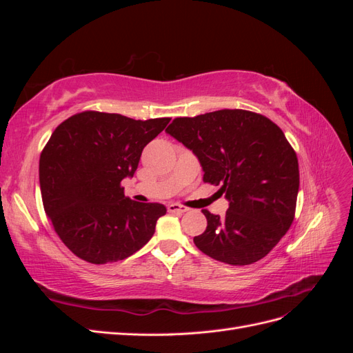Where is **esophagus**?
<instances>
[{"mask_svg":"<svg viewBox=\"0 0 353 353\" xmlns=\"http://www.w3.org/2000/svg\"><path fill=\"white\" fill-rule=\"evenodd\" d=\"M187 210H188L187 206L178 205V203H170V205H168V212L169 213H185Z\"/></svg>","mask_w":353,"mask_h":353,"instance_id":"obj_1","label":"esophagus"}]
</instances>
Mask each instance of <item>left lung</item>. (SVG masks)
I'll use <instances>...</instances> for the list:
<instances>
[{
    "mask_svg": "<svg viewBox=\"0 0 353 353\" xmlns=\"http://www.w3.org/2000/svg\"><path fill=\"white\" fill-rule=\"evenodd\" d=\"M166 132L197 156L203 181L221 185L230 201L223 218L203 210L208 227L194 237L197 249L228 265L265 258L290 228L299 191L297 156L280 126L223 109L176 117Z\"/></svg>",
    "mask_w": 353,
    "mask_h": 353,
    "instance_id": "obj_1",
    "label": "left lung"
}]
</instances>
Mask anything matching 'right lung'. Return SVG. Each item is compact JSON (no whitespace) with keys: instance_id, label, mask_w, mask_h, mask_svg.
<instances>
[{"instance_id":"obj_1","label":"right lung","mask_w":353,"mask_h":353,"mask_svg":"<svg viewBox=\"0 0 353 353\" xmlns=\"http://www.w3.org/2000/svg\"><path fill=\"white\" fill-rule=\"evenodd\" d=\"M169 121L87 110L51 134L39 157L42 203L60 240L82 261H123L153 237L166 208L126 197L121 181L135 174L143 148Z\"/></svg>"}]
</instances>
